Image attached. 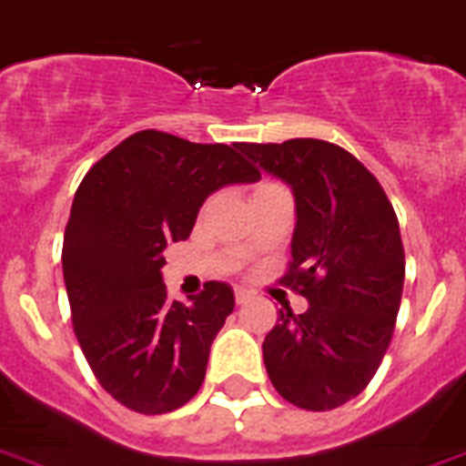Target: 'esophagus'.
<instances>
[{
  "mask_svg": "<svg viewBox=\"0 0 466 466\" xmlns=\"http://www.w3.org/2000/svg\"><path fill=\"white\" fill-rule=\"evenodd\" d=\"M248 297H251V292H248V289H244V287H237V289H234V299H237V304H244Z\"/></svg>",
  "mask_w": 466,
  "mask_h": 466,
  "instance_id": "esophagus-1",
  "label": "esophagus"
}]
</instances>
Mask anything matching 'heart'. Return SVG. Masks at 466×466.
<instances>
[{
	"instance_id": "1",
	"label": "heart",
	"mask_w": 466,
	"mask_h": 466,
	"mask_svg": "<svg viewBox=\"0 0 466 466\" xmlns=\"http://www.w3.org/2000/svg\"><path fill=\"white\" fill-rule=\"evenodd\" d=\"M272 187H279V184H275V181H260L258 187H256V191H263V188H272Z\"/></svg>"
}]
</instances>
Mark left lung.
Segmentation results:
<instances>
[{
    "label": "left lung",
    "mask_w": 466,
    "mask_h": 466,
    "mask_svg": "<svg viewBox=\"0 0 466 466\" xmlns=\"http://www.w3.org/2000/svg\"><path fill=\"white\" fill-rule=\"evenodd\" d=\"M297 200L292 260L279 285L309 301L279 309L263 361L287 402L328 411L370 383L395 332L404 246L392 203L351 153L319 138L239 143Z\"/></svg>",
    "instance_id": "left-lung-1"
}]
</instances>
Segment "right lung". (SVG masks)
<instances>
[{
	"instance_id": "add662e5",
	"label": "right lung",
	"mask_w": 466,
	"mask_h": 466,
	"mask_svg": "<svg viewBox=\"0 0 466 466\" xmlns=\"http://www.w3.org/2000/svg\"><path fill=\"white\" fill-rule=\"evenodd\" d=\"M256 179L260 172L237 143L146 128L100 157L76 188L62 248L71 320L97 383L127 410L167 414L203 385L234 292L206 282L191 304L169 301L162 251L187 239L213 191Z\"/></svg>"
}]
</instances>
